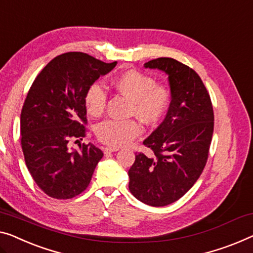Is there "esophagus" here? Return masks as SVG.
<instances>
[{"label":"esophagus","instance_id":"34e87169","mask_svg":"<svg viewBox=\"0 0 253 253\" xmlns=\"http://www.w3.org/2000/svg\"><path fill=\"white\" fill-rule=\"evenodd\" d=\"M118 148H111V146H105L103 149V152L107 154V153H111V152H116V151H118Z\"/></svg>","mask_w":253,"mask_h":253}]
</instances>
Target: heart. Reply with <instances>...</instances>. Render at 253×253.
<instances>
[{
	"mask_svg": "<svg viewBox=\"0 0 253 253\" xmlns=\"http://www.w3.org/2000/svg\"><path fill=\"white\" fill-rule=\"evenodd\" d=\"M116 89L130 100L129 114L145 124L157 123L170 103L171 93L168 86L156 84L150 75L136 70L126 71L116 78ZM107 92L99 83H94L85 93L84 102L88 114L99 117L107 105ZM142 126L136 119L104 120L96 127V136L104 144L114 148L128 145L142 134Z\"/></svg>",
	"mask_w": 253,
	"mask_h": 253,
	"instance_id": "obj_1",
	"label": "heart"
}]
</instances>
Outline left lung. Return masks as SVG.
I'll list each match as a JSON object with an SVG mask.
<instances>
[{"instance_id": "left-lung-1", "label": "left lung", "mask_w": 253, "mask_h": 253, "mask_svg": "<svg viewBox=\"0 0 253 253\" xmlns=\"http://www.w3.org/2000/svg\"><path fill=\"white\" fill-rule=\"evenodd\" d=\"M168 75L171 101L163 123L143 144L128 170L129 191L145 205L164 207L177 201L194 185L208 160L213 133V109L201 78L192 68L171 58L144 63Z\"/></svg>"}]
</instances>
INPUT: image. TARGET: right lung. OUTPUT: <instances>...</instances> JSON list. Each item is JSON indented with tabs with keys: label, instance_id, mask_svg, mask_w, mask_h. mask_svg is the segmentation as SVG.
<instances>
[{
	"label": "right lung",
	"instance_id": "right-lung-1",
	"mask_svg": "<svg viewBox=\"0 0 253 253\" xmlns=\"http://www.w3.org/2000/svg\"><path fill=\"white\" fill-rule=\"evenodd\" d=\"M116 65L68 52L51 60L34 81L20 115V141L30 175L48 197L71 199L88 186L103 152L90 143L70 151L68 143L85 137L86 90Z\"/></svg>",
	"mask_w": 253,
	"mask_h": 253
}]
</instances>
